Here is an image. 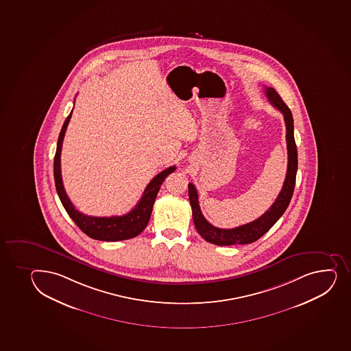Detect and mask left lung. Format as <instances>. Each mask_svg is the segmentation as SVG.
<instances>
[{
    "mask_svg": "<svg viewBox=\"0 0 351 351\" xmlns=\"http://www.w3.org/2000/svg\"><path fill=\"white\" fill-rule=\"evenodd\" d=\"M265 93L268 101L274 106L275 108L283 114L287 128V149H288V168H287L286 180L278 193V198L274 204L269 207L257 220L250 223L243 224L232 229H222L214 227L204 217L200 207H199L198 193L195 185L189 183V199L192 208V217L195 227L199 235L202 236L207 242L215 245H235V244H250L256 242L261 236L271 229L276 221L285 213L287 207L289 206L290 200L293 197L295 182H296L297 166V147L293 137V114L288 108V106L283 102L278 92L271 87H265Z\"/></svg>",
    "mask_w": 351,
    "mask_h": 351,
    "instance_id": "left-lung-1",
    "label": "left lung"
}]
</instances>
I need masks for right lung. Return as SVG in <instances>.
Listing matches in <instances>:
<instances>
[{
  "mask_svg": "<svg viewBox=\"0 0 351 351\" xmlns=\"http://www.w3.org/2000/svg\"><path fill=\"white\" fill-rule=\"evenodd\" d=\"M71 115H73V110L66 117L62 127L54 158L55 186H56V191L62 205L66 210V213L69 214V217L73 219V222L80 227V230L85 232L90 239L107 241V242L134 239L139 235L147 226L160 186L165 181V178L169 173L175 171L176 167H169L158 173L156 178L148 183L144 193L141 195V200L134 207V210H131L129 213L124 214L122 217H98L80 213L76 210V207L73 206L69 197L66 195L61 175L62 144H63V138H64L65 131L69 124Z\"/></svg>",
  "mask_w": 351,
  "mask_h": 351,
  "instance_id": "obj_1",
  "label": "right lung"
}]
</instances>
